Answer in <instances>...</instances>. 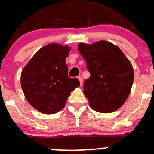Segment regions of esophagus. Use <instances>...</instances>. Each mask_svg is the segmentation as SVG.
Listing matches in <instances>:
<instances>
[{
    "mask_svg": "<svg viewBox=\"0 0 154 154\" xmlns=\"http://www.w3.org/2000/svg\"><path fill=\"white\" fill-rule=\"evenodd\" d=\"M78 79H79V82H80V85H82V84H83V79H82V76H79V77H78Z\"/></svg>",
    "mask_w": 154,
    "mask_h": 154,
    "instance_id": "esophagus-1",
    "label": "esophagus"
}]
</instances>
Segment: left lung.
I'll list each match as a JSON object with an SVG mask.
<instances>
[{"mask_svg": "<svg viewBox=\"0 0 154 154\" xmlns=\"http://www.w3.org/2000/svg\"><path fill=\"white\" fill-rule=\"evenodd\" d=\"M78 49L91 73L83 88L91 109L100 113L118 110L128 98L133 83L130 61L117 45L108 41L79 43Z\"/></svg>", "mask_w": 154, "mask_h": 154, "instance_id": "obj_1", "label": "left lung"}]
</instances>
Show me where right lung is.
<instances>
[{
    "mask_svg": "<svg viewBox=\"0 0 154 154\" xmlns=\"http://www.w3.org/2000/svg\"><path fill=\"white\" fill-rule=\"evenodd\" d=\"M70 48L49 43L41 48L25 66L21 85L27 102L39 112L55 114L64 108L71 91L80 85L68 77L66 58Z\"/></svg>",
    "mask_w": 154,
    "mask_h": 154,
    "instance_id": "obj_1",
    "label": "right lung"
}]
</instances>
